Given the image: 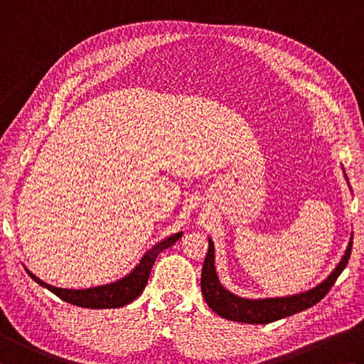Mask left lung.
Wrapping results in <instances>:
<instances>
[{
    "label": "left lung",
    "mask_w": 364,
    "mask_h": 364,
    "mask_svg": "<svg viewBox=\"0 0 364 364\" xmlns=\"http://www.w3.org/2000/svg\"><path fill=\"white\" fill-rule=\"evenodd\" d=\"M350 252L352 242L347 247L344 258L333 270V274H330L326 282L316 286L311 291L282 299L247 300L228 292L219 283V278L214 267V244L211 239H208V253L203 262L202 278H200L202 294L208 306H210L214 313L222 316V318L245 323H269L282 318H288L291 314L304 311L306 308L316 305L318 301L326 297L328 291L331 289V286L338 280V277L341 275V272L346 269L347 262H349Z\"/></svg>",
    "instance_id": "obj_1"
}]
</instances>
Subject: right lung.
<instances>
[{
    "instance_id": "1",
    "label": "right lung",
    "mask_w": 364,
    "mask_h": 364,
    "mask_svg": "<svg viewBox=\"0 0 364 364\" xmlns=\"http://www.w3.org/2000/svg\"><path fill=\"white\" fill-rule=\"evenodd\" d=\"M181 237V233H176L173 236H170L164 241H161L153 247L150 252H146L144 255V258L141 262L136 266V269L127 275L122 280L106 284V286H98V288H90V289H80V291H73V289H63V288H54V286H50L43 283L42 280H38L36 275H33L28 270L29 277L33 278L34 282H37L43 288L50 289L53 294L67 301V304H72L76 306H84V308H119V306H125L131 304L136 297L141 296V292L145 289L146 282L150 278L151 267L156 261L158 255L168 249L170 245H173L178 239Z\"/></svg>"
}]
</instances>
